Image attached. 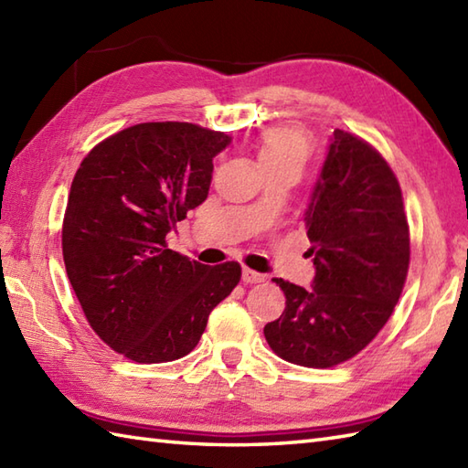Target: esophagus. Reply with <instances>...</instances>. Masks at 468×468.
I'll return each mask as SVG.
<instances>
[{"instance_id":"1","label":"esophagus","mask_w":468,"mask_h":468,"mask_svg":"<svg viewBox=\"0 0 468 468\" xmlns=\"http://www.w3.org/2000/svg\"><path fill=\"white\" fill-rule=\"evenodd\" d=\"M241 280H243V283H261V282H265V275L263 273H257V271H253V270H245L241 271Z\"/></svg>"}]
</instances>
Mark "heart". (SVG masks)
Wrapping results in <instances>:
<instances>
[{
	"label": "heart",
	"mask_w": 468,
	"mask_h": 468,
	"mask_svg": "<svg viewBox=\"0 0 468 468\" xmlns=\"http://www.w3.org/2000/svg\"><path fill=\"white\" fill-rule=\"evenodd\" d=\"M312 141L305 131L297 126H273L257 141V161L263 171L273 168H302L310 161Z\"/></svg>",
	"instance_id": "obj_1"
}]
</instances>
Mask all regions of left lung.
<instances>
[{
  "mask_svg": "<svg viewBox=\"0 0 468 468\" xmlns=\"http://www.w3.org/2000/svg\"><path fill=\"white\" fill-rule=\"evenodd\" d=\"M303 221L312 290L273 280L285 310L263 334L287 362L332 367L362 352L399 303L410 263L400 185L376 148L335 128Z\"/></svg>",
  "mask_w": 468,
  "mask_h": 468,
  "instance_id": "1",
  "label": "left lung"
}]
</instances>
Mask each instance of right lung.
<instances>
[{
	"instance_id": "add662e5",
	"label": "right lung",
	"mask_w": 468,
	"mask_h": 468,
	"mask_svg": "<svg viewBox=\"0 0 468 468\" xmlns=\"http://www.w3.org/2000/svg\"><path fill=\"white\" fill-rule=\"evenodd\" d=\"M225 133L144 122L106 138L69 186L62 253L88 324L138 364L173 362L201 340L208 314L241 280L239 263L203 265L166 235L208 195Z\"/></svg>"
}]
</instances>
